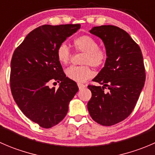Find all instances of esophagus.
Returning <instances> with one entry per match:
<instances>
[{"label": "esophagus", "instance_id": "esophagus-1", "mask_svg": "<svg viewBox=\"0 0 155 155\" xmlns=\"http://www.w3.org/2000/svg\"><path fill=\"white\" fill-rule=\"evenodd\" d=\"M78 87H79V90H82V88H84V87H86V85H84V84H82V83H78Z\"/></svg>", "mask_w": 155, "mask_h": 155}]
</instances>
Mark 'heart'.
<instances>
[{
  "instance_id": "1",
  "label": "heart",
  "mask_w": 155,
  "mask_h": 155,
  "mask_svg": "<svg viewBox=\"0 0 155 155\" xmlns=\"http://www.w3.org/2000/svg\"><path fill=\"white\" fill-rule=\"evenodd\" d=\"M75 48L77 51L84 53L82 64L83 66H71L66 70V76L75 82H85L93 76V71L90 65L95 68L102 67L107 58V51L98 47V43L93 37L82 35L73 41ZM58 60L62 64H68L71 58L70 48L65 43H61L56 51Z\"/></svg>"
}]
</instances>
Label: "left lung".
Masks as SVG:
<instances>
[{
	"instance_id": "left-lung-1",
	"label": "left lung",
	"mask_w": 155,
	"mask_h": 155,
	"mask_svg": "<svg viewBox=\"0 0 155 155\" xmlns=\"http://www.w3.org/2000/svg\"><path fill=\"white\" fill-rule=\"evenodd\" d=\"M90 33L103 40L107 58L93 79L102 86H87L92 94L87 109L97 123L112 126L127 118L137 104L145 81L143 54L130 36L116 26L94 27Z\"/></svg>"
}]
</instances>
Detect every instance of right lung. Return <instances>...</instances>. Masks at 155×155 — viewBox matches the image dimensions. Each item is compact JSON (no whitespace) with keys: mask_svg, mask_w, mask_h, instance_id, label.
I'll list each match as a JSON object with an SVG mask.
<instances>
[{"mask_svg":"<svg viewBox=\"0 0 155 155\" xmlns=\"http://www.w3.org/2000/svg\"><path fill=\"white\" fill-rule=\"evenodd\" d=\"M80 26H40L28 34L12 54L10 88L14 101L27 118L43 128L52 127L64 118L79 90L76 82L66 77L56 51ZM54 80L61 82L59 87L50 89L48 84Z\"/></svg>","mask_w":155,"mask_h":155,"instance_id":"1","label":"right lung"}]
</instances>
